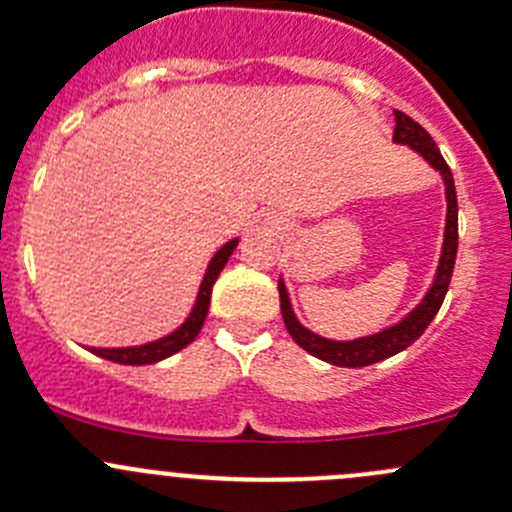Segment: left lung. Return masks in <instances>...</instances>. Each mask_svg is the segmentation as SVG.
<instances>
[{"label": "left lung", "mask_w": 512, "mask_h": 512, "mask_svg": "<svg viewBox=\"0 0 512 512\" xmlns=\"http://www.w3.org/2000/svg\"><path fill=\"white\" fill-rule=\"evenodd\" d=\"M394 116H396L394 143H399V146H409L411 151H416L433 170L441 173L443 185H446V230H443V247H441V257H438L433 285L428 287L426 294H423L421 302H418L404 319L391 324V327L381 329V332L376 334H369V337L349 339V342H334V339L319 337V334L309 332V329L299 322L297 314H294L292 309V302H289L285 280L280 277V282H277V287H280L282 319H285L289 337H292L304 352L327 361V364L347 366V369H359V366L376 364V361L389 359V356L404 352L406 347H411V344L426 332L431 319L436 317L438 309H441L443 297H446L448 285H451L453 265H456L458 200H456V185H453L451 168H448V163L443 160L441 151H438L436 141L428 136L426 128L418 126L414 118L406 116V113L401 111H394Z\"/></svg>", "instance_id": "left-lung-1"}]
</instances>
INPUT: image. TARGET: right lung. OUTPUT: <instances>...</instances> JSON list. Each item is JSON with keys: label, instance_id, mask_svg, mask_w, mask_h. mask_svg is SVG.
<instances>
[{"label": "right lung", "instance_id": "add662e5", "mask_svg": "<svg viewBox=\"0 0 512 512\" xmlns=\"http://www.w3.org/2000/svg\"><path fill=\"white\" fill-rule=\"evenodd\" d=\"M237 242H240V237L225 242V245L220 247L218 252H215L213 260L208 262V270H205L203 282H200L198 297H195L193 309H190L188 319H185V322L180 324L178 329H173V332L165 334V337L156 339V342L138 344V347H118V349H96V347H91V352H94L96 356H101V359L116 361V364L143 366V364H156V361L168 359V356L178 354L180 349L188 347L190 342H195V337H198L200 329H203L205 317H208L210 294H213L215 280H218L220 272H223V267L227 265V260H230V255L235 252Z\"/></svg>", "mask_w": 512, "mask_h": 512}]
</instances>
